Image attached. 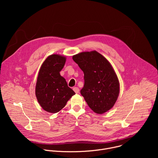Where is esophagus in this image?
Returning <instances> with one entry per match:
<instances>
[{
	"instance_id": "esophagus-1",
	"label": "esophagus",
	"mask_w": 158,
	"mask_h": 158,
	"mask_svg": "<svg viewBox=\"0 0 158 158\" xmlns=\"http://www.w3.org/2000/svg\"><path fill=\"white\" fill-rule=\"evenodd\" d=\"M73 90H74V91L76 93H79V89L78 88V87H74V88H73Z\"/></svg>"
}]
</instances>
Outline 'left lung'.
<instances>
[{
  "label": "left lung",
  "mask_w": 158,
  "mask_h": 158,
  "mask_svg": "<svg viewBox=\"0 0 158 158\" xmlns=\"http://www.w3.org/2000/svg\"><path fill=\"white\" fill-rule=\"evenodd\" d=\"M73 59L84 73L81 94L89 107L98 114L110 110L119 94V79L110 62L96 51L79 53Z\"/></svg>",
  "instance_id": "8db88e82"
}]
</instances>
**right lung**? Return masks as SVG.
<instances>
[{"instance_id":"right-lung-1","label":"right lung","mask_w":158,"mask_h":158,"mask_svg":"<svg viewBox=\"0 0 158 158\" xmlns=\"http://www.w3.org/2000/svg\"><path fill=\"white\" fill-rule=\"evenodd\" d=\"M65 60L64 56L52 54L44 61L38 74L35 96L42 109L51 113L60 111L75 94L60 74Z\"/></svg>"}]
</instances>
